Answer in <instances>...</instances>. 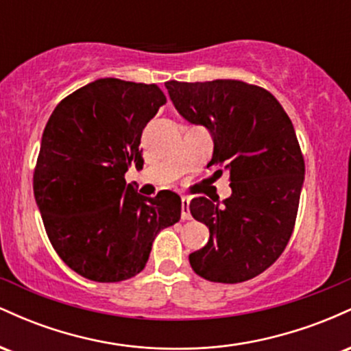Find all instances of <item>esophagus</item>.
I'll return each instance as SVG.
<instances>
[{"label":"esophagus","mask_w":351,"mask_h":351,"mask_svg":"<svg viewBox=\"0 0 351 351\" xmlns=\"http://www.w3.org/2000/svg\"><path fill=\"white\" fill-rule=\"evenodd\" d=\"M181 219L188 221L191 219V213H189V199L181 198Z\"/></svg>","instance_id":"1"}]
</instances>
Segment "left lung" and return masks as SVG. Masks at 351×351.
Masks as SVG:
<instances>
[{
  "mask_svg": "<svg viewBox=\"0 0 351 351\" xmlns=\"http://www.w3.org/2000/svg\"><path fill=\"white\" fill-rule=\"evenodd\" d=\"M178 114L203 125L215 142L209 165L231 175V196L195 198L191 216L209 241L189 254L198 276L237 284L279 259L291 239L305 165L293 125L271 92L241 80L165 84Z\"/></svg>",
  "mask_w": 351,
  "mask_h": 351,
  "instance_id": "1",
  "label": "left lung"
}]
</instances>
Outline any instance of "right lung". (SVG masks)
<instances>
[{"mask_svg":"<svg viewBox=\"0 0 351 351\" xmlns=\"http://www.w3.org/2000/svg\"><path fill=\"white\" fill-rule=\"evenodd\" d=\"M167 97L155 84L97 79L67 95L44 128L34 198L52 247L74 272L95 282L143 271L156 234L178 223L181 198H147L125 181L143 128Z\"/></svg>","mask_w":351,"mask_h":351,"instance_id":"obj_1","label":"right lung"}]
</instances>
